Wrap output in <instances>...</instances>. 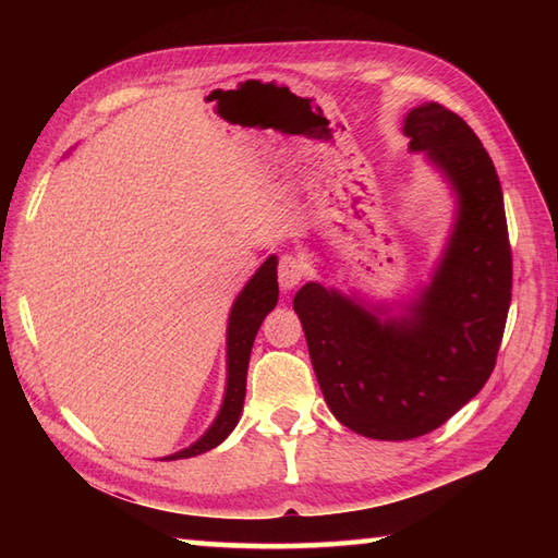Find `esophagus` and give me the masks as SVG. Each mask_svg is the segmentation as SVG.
<instances>
[{
	"label": "esophagus",
	"instance_id": "esophagus-1",
	"mask_svg": "<svg viewBox=\"0 0 558 558\" xmlns=\"http://www.w3.org/2000/svg\"><path fill=\"white\" fill-rule=\"evenodd\" d=\"M277 275H279L281 289L291 291L293 286H298L302 279L307 277V263L300 256V253H286V256H281V260H279Z\"/></svg>",
	"mask_w": 558,
	"mask_h": 558
}]
</instances>
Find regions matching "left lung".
<instances>
[{
    "label": "left lung",
    "instance_id": "obj_1",
    "mask_svg": "<svg viewBox=\"0 0 558 558\" xmlns=\"http://www.w3.org/2000/svg\"><path fill=\"white\" fill-rule=\"evenodd\" d=\"M412 150L440 167L459 197L445 258L400 320L305 283L293 300L330 412L373 440L440 428L496 367L512 300V248L494 160L459 113L424 102L404 118Z\"/></svg>",
    "mask_w": 558,
    "mask_h": 558
}]
</instances>
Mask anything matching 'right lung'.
<instances>
[{"label": "right lung", "mask_w": 558, "mask_h": 558, "mask_svg": "<svg viewBox=\"0 0 558 558\" xmlns=\"http://www.w3.org/2000/svg\"><path fill=\"white\" fill-rule=\"evenodd\" d=\"M279 298V283H277V258L269 256L251 281L244 286L238 302L230 312L228 324V388L223 408L218 412L211 428L199 437V440L172 456H167L170 461L177 459H191V456L205 453L221 445L226 437L238 426L242 408H244V393H246V367L253 340L263 324V318L275 310Z\"/></svg>", "instance_id": "1"}]
</instances>
